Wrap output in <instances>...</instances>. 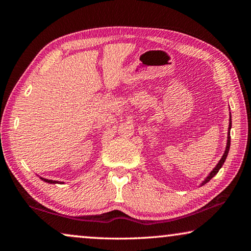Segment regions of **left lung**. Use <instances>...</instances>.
I'll list each match as a JSON object with an SVG mask.
<instances>
[{
    "label": "left lung",
    "mask_w": 251,
    "mask_h": 251,
    "mask_svg": "<svg viewBox=\"0 0 251 251\" xmlns=\"http://www.w3.org/2000/svg\"><path fill=\"white\" fill-rule=\"evenodd\" d=\"M230 129H231V115L229 117V127H228V137H227V145H226V150H225L224 155L222 156V158L218 161V164L216 165V167L212 169V171L208 174V176L205 178V180H202V182L201 184V186H203L205 184H207L208 181H209L212 177H214L216 174L219 172V169L223 167V165L225 163V160L227 158V155L229 152V148H230Z\"/></svg>",
    "instance_id": "obj_1"
}]
</instances>
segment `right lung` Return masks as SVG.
<instances>
[{"mask_svg": "<svg viewBox=\"0 0 251 251\" xmlns=\"http://www.w3.org/2000/svg\"><path fill=\"white\" fill-rule=\"evenodd\" d=\"M42 180L45 181V182H49V184H63L62 181H57V180H52V179H46V178L43 177H40Z\"/></svg>", "mask_w": 251, "mask_h": 251, "instance_id": "right-lung-1", "label": "right lung"}]
</instances>
